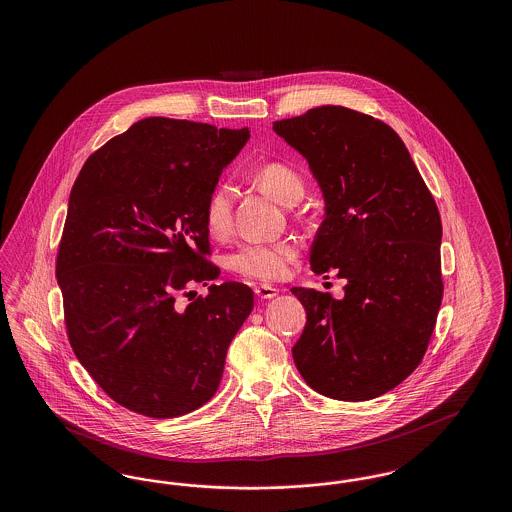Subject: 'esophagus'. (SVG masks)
Returning <instances> with one entry per match:
<instances>
[{"label":"esophagus","mask_w":512,"mask_h":512,"mask_svg":"<svg viewBox=\"0 0 512 512\" xmlns=\"http://www.w3.org/2000/svg\"><path fill=\"white\" fill-rule=\"evenodd\" d=\"M255 295H257L259 299H272V297L278 295V290L272 288V286H268V284H259V286H255Z\"/></svg>","instance_id":"1"}]
</instances>
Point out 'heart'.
Here are the masks:
<instances>
[{"instance_id":"heart-1","label":"heart","mask_w":512,"mask_h":512,"mask_svg":"<svg viewBox=\"0 0 512 512\" xmlns=\"http://www.w3.org/2000/svg\"><path fill=\"white\" fill-rule=\"evenodd\" d=\"M255 182L276 201L290 205L303 197L305 182L290 165L274 161L255 171ZM203 220L211 236L222 238L232 230L234 222V188L217 184L205 201ZM299 257V247L292 240L276 242H247L234 249L228 257L232 272L259 282L282 280L293 261Z\"/></svg>"}]
</instances>
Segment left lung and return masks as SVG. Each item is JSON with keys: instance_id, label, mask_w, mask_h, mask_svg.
Masks as SVG:
<instances>
[{"instance_id": "1", "label": "left lung", "mask_w": 512, "mask_h": 512, "mask_svg": "<svg viewBox=\"0 0 512 512\" xmlns=\"http://www.w3.org/2000/svg\"><path fill=\"white\" fill-rule=\"evenodd\" d=\"M272 128L307 159L326 201L311 267L347 280L343 299L293 288L307 311L293 361L326 397L374 399L420 365L438 320V205L386 122L322 105Z\"/></svg>"}]
</instances>
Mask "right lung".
<instances>
[{
    "mask_svg": "<svg viewBox=\"0 0 512 512\" xmlns=\"http://www.w3.org/2000/svg\"><path fill=\"white\" fill-rule=\"evenodd\" d=\"M247 140V128L149 117L92 153L74 182L55 261L67 338L132 413L182 416L219 390L253 292L191 288L219 278L203 209Z\"/></svg>",
    "mask_w": 512,
    "mask_h": 512,
    "instance_id": "right-lung-1",
    "label": "right lung"
}]
</instances>
